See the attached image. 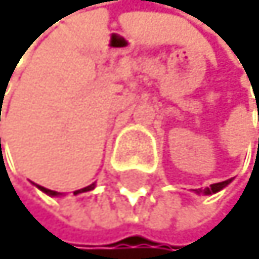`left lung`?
<instances>
[{
	"label": "left lung",
	"instance_id": "8db88e82",
	"mask_svg": "<svg viewBox=\"0 0 259 259\" xmlns=\"http://www.w3.org/2000/svg\"><path fill=\"white\" fill-rule=\"evenodd\" d=\"M258 146H259V141H258ZM231 181H233V179L223 181V183H216V184H211L209 187H206V189H199V191L196 189V192H197V194H199V192H201V194H204V196H209V194H216V192H220L221 189H224V187H226V186H228L229 183H231Z\"/></svg>",
	"mask_w": 259,
	"mask_h": 259
}]
</instances>
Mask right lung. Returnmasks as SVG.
Returning a JSON list of instances; mask_svg holds the SVG:
<instances>
[{
    "mask_svg": "<svg viewBox=\"0 0 259 259\" xmlns=\"http://www.w3.org/2000/svg\"><path fill=\"white\" fill-rule=\"evenodd\" d=\"M1 120V118H0ZM0 149H1V139H0ZM39 191L45 192V194H48V196H52V197H60V196H63L62 192H57V191H52V189H47V187H43V186H36ZM95 189V183L94 184H90V186H87L83 187V189H78V191H75L73 194H81V192H87V191H94Z\"/></svg>",
    "mask_w": 259,
    "mask_h": 259,
    "instance_id": "right-lung-1",
    "label": "right lung"
}]
</instances>
